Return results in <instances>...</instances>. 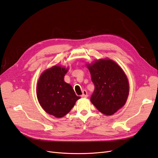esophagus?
<instances>
[{"mask_svg":"<svg viewBox=\"0 0 158 158\" xmlns=\"http://www.w3.org/2000/svg\"><path fill=\"white\" fill-rule=\"evenodd\" d=\"M88 97V94H87V92L86 90H83V94L81 95V98H86Z\"/></svg>","mask_w":158,"mask_h":158,"instance_id":"esophagus-1","label":"esophagus"}]
</instances>
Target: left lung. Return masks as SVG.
Here are the masks:
<instances>
[{
  "mask_svg": "<svg viewBox=\"0 0 158 158\" xmlns=\"http://www.w3.org/2000/svg\"><path fill=\"white\" fill-rule=\"evenodd\" d=\"M95 89L91 102L102 114L111 115L122 107L129 94L126 75L118 64L110 59L87 64Z\"/></svg>",
  "mask_w": 158,
  "mask_h": 158,
  "instance_id": "8db88e82",
  "label": "left lung"
}]
</instances>
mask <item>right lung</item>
<instances>
[{
  "instance_id": "obj_1",
  "label": "right lung",
  "mask_w": 158,
  "mask_h": 158,
  "mask_svg": "<svg viewBox=\"0 0 158 158\" xmlns=\"http://www.w3.org/2000/svg\"><path fill=\"white\" fill-rule=\"evenodd\" d=\"M67 71L64 67H52L40 75L37 84L40 105L47 114L59 118L67 115L80 98L70 85L64 81Z\"/></svg>"
}]
</instances>
